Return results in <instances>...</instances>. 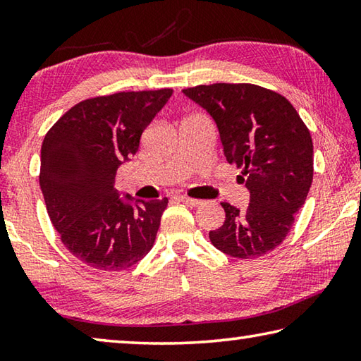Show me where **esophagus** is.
I'll return each mask as SVG.
<instances>
[{
  "label": "esophagus",
  "instance_id": "34e87169",
  "mask_svg": "<svg viewBox=\"0 0 361 361\" xmlns=\"http://www.w3.org/2000/svg\"><path fill=\"white\" fill-rule=\"evenodd\" d=\"M183 204H186L188 207H199L200 204H202V200L199 199H192V197H188V195H180L178 197Z\"/></svg>",
  "mask_w": 361,
  "mask_h": 361
}]
</instances>
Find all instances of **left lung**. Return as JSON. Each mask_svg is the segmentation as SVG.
<instances>
[{
	"label": "left lung",
	"mask_w": 361,
	"mask_h": 361,
	"mask_svg": "<svg viewBox=\"0 0 361 361\" xmlns=\"http://www.w3.org/2000/svg\"><path fill=\"white\" fill-rule=\"evenodd\" d=\"M212 116L226 161L243 172L245 210L223 202L226 219L210 240L232 258H258L285 240L314 176L310 132L291 103L255 84H210L183 90Z\"/></svg>",
	"instance_id": "1"
}]
</instances>
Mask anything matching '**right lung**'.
I'll return each mask as SVG.
<instances>
[{
    "mask_svg": "<svg viewBox=\"0 0 361 361\" xmlns=\"http://www.w3.org/2000/svg\"><path fill=\"white\" fill-rule=\"evenodd\" d=\"M172 94L159 89L87 99L46 133L39 186L49 218L66 250L89 267L129 269L154 245L169 199L121 197L114 178Z\"/></svg>",
    "mask_w": 361,
    "mask_h": 361,
    "instance_id": "1",
    "label": "right lung"
}]
</instances>
